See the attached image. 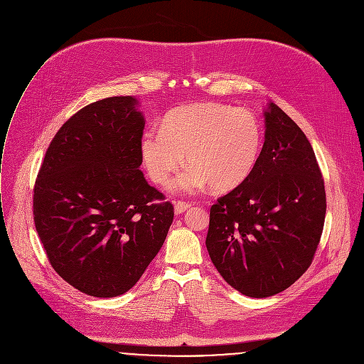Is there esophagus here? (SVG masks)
Segmentation results:
<instances>
[{
    "instance_id": "1",
    "label": "esophagus",
    "mask_w": 364,
    "mask_h": 364,
    "mask_svg": "<svg viewBox=\"0 0 364 364\" xmlns=\"http://www.w3.org/2000/svg\"><path fill=\"white\" fill-rule=\"evenodd\" d=\"M173 206H175V213H176V215H181V213L186 212V210L191 208V205H189V203L182 202V200H176V202H173Z\"/></svg>"
}]
</instances>
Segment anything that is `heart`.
I'll return each mask as SVG.
<instances>
[{
  "instance_id": "b5f03b06",
  "label": "heart",
  "mask_w": 364,
  "mask_h": 364,
  "mask_svg": "<svg viewBox=\"0 0 364 364\" xmlns=\"http://www.w3.org/2000/svg\"><path fill=\"white\" fill-rule=\"evenodd\" d=\"M262 140L254 112L208 102L181 106L166 114L162 127L144 130L140 155L151 179L159 185L171 179L186 156L191 166L169 185L175 193H195L206 185L230 192L255 171Z\"/></svg>"
}]
</instances>
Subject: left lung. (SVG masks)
<instances>
[{
    "instance_id": "1",
    "label": "left lung",
    "mask_w": 364,
    "mask_h": 364,
    "mask_svg": "<svg viewBox=\"0 0 364 364\" xmlns=\"http://www.w3.org/2000/svg\"><path fill=\"white\" fill-rule=\"evenodd\" d=\"M265 141L250 179L210 208L206 250L237 291L265 299L310 267L326 218L324 181L296 122L268 103Z\"/></svg>"
}]
</instances>
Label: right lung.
<instances>
[{"label":"right lung","instance_id":"obj_1","mask_svg":"<svg viewBox=\"0 0 364 364\" xmlns=\"http://www.w3.org/2000/svg\"><path fill=\"white\" fill-rule=\"evenodd\" d=\"M133 96L95 102L55 133L34 186V223L55 272L99 299L124 294L162 248L173 206L140 171Z\"/></svg>","mask_w":364,"mask_h":364}]
</instances>
